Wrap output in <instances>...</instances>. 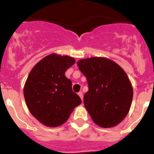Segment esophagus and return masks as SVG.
Listing matches in <instances>:
<instances>
[{
  "instance_id": "esophagus-1",
  "label": "esophagus",
  "mask_w": 154,
  "mask_h": 154,
  "mask_svg": "<svg viewBox=\"0 0 154 154\" xmlns=\"http://www.w3.org/2000/svg\"><path fill=\"white\" fill-rule=\"evenodd\" d=\"M78 95H79V97L81 98L82 101V100H83V93H82V92H79L78 93Z\"/></svg>"
}]
</instances>
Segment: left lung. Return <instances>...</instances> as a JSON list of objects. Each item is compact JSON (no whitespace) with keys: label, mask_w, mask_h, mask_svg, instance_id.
<instances>
[{"label":"left lung","mask_w":154,"mask_h":154,"mask_svg":"<svg viewBox=\"0 0 154 154\" xmlns=\"http://www.w3.org/2000/svg\"><path fill=\"white\" fill-rule=\"evenodd\" d=\"M86 77L89 91L84 105L92 121L100 127L112 128L120 123L130 111L133 89L125 71L111 59L92 57L78 61Z\"/></svg>","instance_id":"obj_1"}]
</instances>
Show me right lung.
Here are the masks:
<instances>
[{"label":"right lung","instance_id":"1","mask_svg":"<svg viewBox=\"0 0 154 154\" xmlns=\"http://www.w3.org/2000/svg\"><path fill=\"white\" fill-rule=\"evenodd\" d=\"M75 60L69 55L53 53L32 68L24 86V96L29 112L48 127H57L68 120L79 96L72 92V82L65 75Z\"/></svg>","mask_w":154,"mask_h":154}]
</instances>
